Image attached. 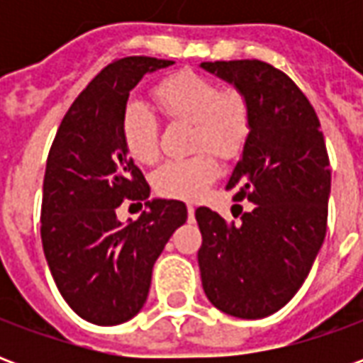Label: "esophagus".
<instances>
[{
  "instance_id": "esophagus-1",
  "label": "esophagus",
  "mask_w": 363,
  "mask_h": 363,
  "mask_svg": "<svg viewBox=\"0 0 363 363\" xmlns=\"http://www.w3.org/2000/svg\"><path fill=\"white\" fill-rule=\"evenodd\" d=\"M186 210H189V221H194V206L186 204Z\"/></svg>"
}]
</instances>
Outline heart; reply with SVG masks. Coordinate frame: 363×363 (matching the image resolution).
<instances>
[{"label":"heart","mask_w":363,"mask_h":363,"mask_svg":"<svg viewBox=\"0 0 363 363\" xmlns=\"http://www.w3.org/2000/svg\"><path fill=\"white\" fill-rule=\"evenodd\" d=\"M153 99L169 120L192 124V157L167 161L153 173L159 196L194 200L202 196L218 174L220 165L212 152L233 157L243 147L251 128V106L239 89H220L218 83L194 72H179L155 85ZM120 135L135 163L151 165L159 157V122L150 106L128 103L122 112Z\"/></svg>","instance_id":"obj_1"}]
</instances>
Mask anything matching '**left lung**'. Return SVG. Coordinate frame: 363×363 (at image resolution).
<instances>
[{
	"mask_svg": "<svg viewBox=\"0 0 363 363\" xmlns=\"http://www.w3.org/2000/svg\"><path fill=\"white\" fill-rule=\"evenodd\" d=\"M251 106V132L231 173L251 212L228 223L198 208V267L213 307L239 319L272 315L307 278L327 235L330 163L317 112L288 75L260 60L204 62Z\"/></svg>",
	"mask_w": 363,
	"mask_h": 363,
	"instance_id": "8db88e82",
	"label": "left lung"
}]
</instances>
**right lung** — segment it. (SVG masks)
<instances>
[{
    "instance_id": "add662e5",
    "label": "right lung",
    "mask_w": 363,
    "mask_h": 363,
    "mask_svg": "<svg viewBox=\"0 0 363 363\" xmlns=\"http://www.w3.org/2000/svg\"><path fill=\"white\" fill-rule=\"evenodd\" d=\"M171 64L150 56L111 62L69 106L46 159L44 257L66 303L95 325H120L140 313L155 260L186 221L179 200H147L150 184L120 135L130 91ZM124 199L148 206L128 226L116 218Z\"/></svg>"
}]
</instances>
